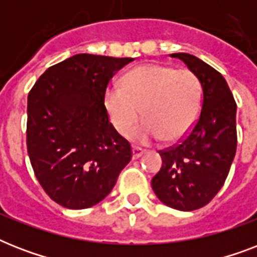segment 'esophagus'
<instances>
[{
	"mask_svg": "<svg viewBox=\"0 0 257 257\" xmlns=\"http://www.w3.org/2000/svg\"><path fill=\"white\" fill-rule=\"evenodd\" d=\"M133 160H136V159H139V157H141L145 153L144 149L139 148V147H133Z\"/></svg>",
	"mask_w": 257,
	"mask_h": 257,
	"instance_id": "1",
	"label": "esophagus"
}]
</instances>
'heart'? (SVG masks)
<instances>
[{
	"label": "heart",
	"instance_id": "obj_1",
	"mask_svg": "<svg viewBox=\"0 0 257 257\" xmlns=\"http://www.w3.org/2000/svg\"><path fill=\"white\" fill-rule=\"evenodd\" d=\"M104 105L113 126L139 144L163 140L173 143L189 133L199 117L201 88L195 73L160 64H145L131 70L122 86L105 90Z\"/></svg>",
	"mask_w": 257,
	"mask_h": 257
}]
</instances>
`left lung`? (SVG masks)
I'll return each instance as SVG.
<instances>
[{
	"instance_id": "1",
	"label": "left lung",
	"mask_w": 257,
	"mask_h": 257,
	"mask_svg": "<svg viewBox=\"0 0 257 257\" xmlns=\"http://www.w3.org/2000/svg\"><path fill=\"white\" fill-rule=\"evenodd\" d=\"M203 88L201 112L181 143L160 151L163 167L152 179L161 203L179 211L207 205L221 189L236 153V102L225 78L200 58L173 53Z\"/></svg>"
}]
</instances>
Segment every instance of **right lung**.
<instances>
[{"label":"right lung","instance_id":"right-lung-1","mask_svg":"<svg viewBox=\"0 0 257 257\" xmlns=\"http://www.w3.org/2000/svg\"><path fill=\"white\" fill-rule=\"evenodd\" d=\"M133 58L76 54L45 70L28 96L26 145L38 183L62 207L84 209L110 193L132 159L104 96Z\"/></svg>","mask_w":257,"mask_h":257}]
</instances>
